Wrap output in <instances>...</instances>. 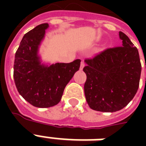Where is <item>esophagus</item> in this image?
I'll return each instance as SVG.
<instances>
[{
	"instance_id": "1",
	"label": "esophagus",
	"mask_w": 146,
	"mask_h": 146,
	"mask_svg": "<svg viewBox=\"0 0 146 146\" xmlns=\"http://www.w3.org/2000/svg\"><path fill=\"white\" fill-rule=\"evenodd\" d=\"M85 66V63L84 61L81 62V64H80V70H82V69L84 68Z\"/></svg>"
}]
</instances>
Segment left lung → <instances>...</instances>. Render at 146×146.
Instances as JSON below:
<instances>
[{
	"mask_svg": "<svg viewBox=\"0 0 146 146\" xmlns=\"http://www.w3.org/2000/svg\"><path fill=\"white\" fill-rule=\"evenodd\" d=\"M119 37L122 47L107 49L85 60V96L95 111H120L131 102L139 89L142 70L139 51L124 33L119 32Z\"/></svg>",
	"mask_w": 146,
	"mask_h": 146,
	"instance_id": "left-lung-1",
	"label": "left lung"
}]
</instances>
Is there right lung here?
<instances>
[{
	"label": "right lung",
	"mask_w": 146,
	"mask_h": 146,
	"mask_svg": "<svg viewBox=\"0 0 146 146\" xmlns=\"http://www.w3.org/2000/svg\"><path fill=\"white\" fill-rule=\"evenodd\" d=\"M48 23L38 25L25 34L15 54L13 78L20 96L29 104L44 108L54 106L61 99L64 90L79 70L80 59L74 61L45 64L39 48Z\"/></svg>",
	"instance_id": "obj_1"
}]
</instances>
